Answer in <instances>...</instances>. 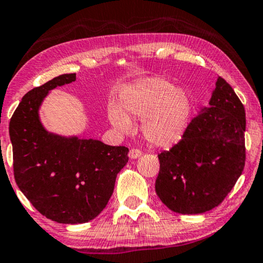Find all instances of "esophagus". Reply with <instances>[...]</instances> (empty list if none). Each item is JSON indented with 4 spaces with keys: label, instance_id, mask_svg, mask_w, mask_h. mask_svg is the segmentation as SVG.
I'll return each mask as SVG.
<instances>
[{
    "label": "esophagus",
    "instance_id": "obj_1",
    "mask_svg": "<svg viewBox=\"0 0 263 263\" xmlns=\"http://www.w3.org/2000/svg\"><path fill=\"white\" fill-rule=\"evenodd\" d=\"M142 152L140 149H130V152H129V158L130 159H138V158L141 157Z\"/></svg>",
    "mask_w": 263,
    "mask_h": 263
}]
</instances>
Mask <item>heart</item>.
Returning a JSON list of instances; mask_svg holds the SVG:
<instances>
[{"mask_svg": "<svg viewBox=\"0 0 263 263\" xmlns=\"http://www.w3.org/2000/svg\"><path fill=\"white\" fill-rule=\"evenodd\" d=\"M120 108L109 107L110 123L121 132L130 128L129 116L141 120L142 135L158 147H171L184 136L193 115V99L184 88L166 79L133 82L120 96Z\"/></svg>", "mask_w": 263, "mask_h": 263, "instance_id": "b5f03b06", "label": "heart"}]
</instances>
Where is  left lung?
Instances as JSON below:
<instances>
[{"mask_svg": "<svg viewBox=\"0 0 263 263\" xmlns=\"http://www.w3.org/2000/svg\"><path fill=\"white\" fill-rule=\"evenodd\" d=\"M208 105L190 122L177 145L158 154L156 193L168 210L179 214L213 210L244 168L246 111L220 77Z\"/></svg>", "mask_w": 263, "mask_h": 263, "instance_id": "8db88e82", "label": "left lung"}]
</instances>
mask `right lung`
I'll use <instances>...</instances> for the list:
<instances>
[{"label":"right lung","instance_id":"add662e5","mask_svg":"<svg viewBox=\"0 0 263 263\" xmlns=\"http://www.w3.org/2000/svg\"><path fill=\"white\" fill-rule=\"evenodd\" d=\"M75 79L63 74L27 92L9 123L19 189L46 218L71 225L98 217L129 159L127 147L57 134L42 123L39 111L50 91Z\"/></svg>","mask_w":263,"mask_h":263}]
</instances>
